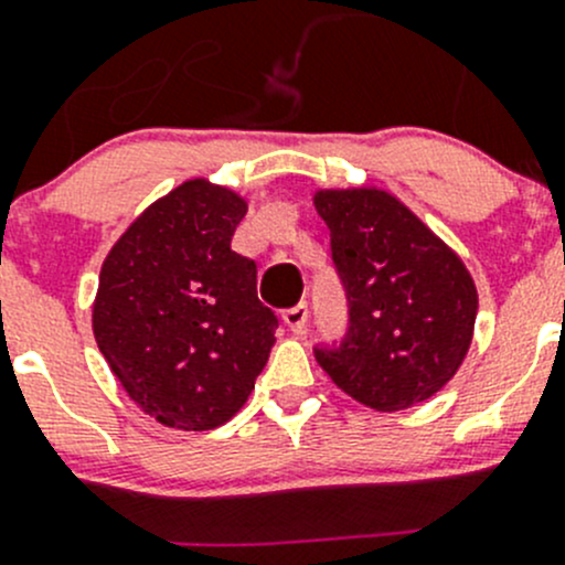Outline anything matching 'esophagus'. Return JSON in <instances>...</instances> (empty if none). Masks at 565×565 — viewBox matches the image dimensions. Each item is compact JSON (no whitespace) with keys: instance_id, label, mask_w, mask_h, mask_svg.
<instances>
[{"instance_id":"obj_1","label":"esophagus","mask_w":565,"mask_h":565,"mask_svg":"<svg viewBox=\"0 0 565 565\" xmlns=\"http://www.w3.org/2000/svg\"><path fill=\"white\" fill-rule=\"evenodd\" d=\"M284 322H287V328L292 330V333H303L306 322H309V306L300 303L295 306V309L284 311Z\"/></svg>"}]
</instances>
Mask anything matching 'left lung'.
Masks as SVG:
<instances>
[{"instance_id": "1", "label": "left lung", "mask_w": 565, "mask_h": 565, "mask_svg": "<svg viewBox=\"0 0 565 565\" xmlns=\"http://www.w3.org/2000/svg\"><path fill=\"white\" fill-rule=\"evenodd\" d=\"M315 207L350 300V335L335 352L317 350V363L377 413L426 402L472 344L478 289L470 270L385 188H317Z\"/></svg>"}]
</instances>
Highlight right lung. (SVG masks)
<instances>
[{
	"instance_id": "obj_1",
	"label": "right lung",
	"mask_w": 565,
	"mask_h": 565,
	"mask_svg": "<svg viewBox=\"0 0 565 565\" xmlns=\"http://www.w3.org/2000/svg\"><path fill=\"white\" fill-rule=\"evenodd\" d=\"M248 202L191 177L119 235L100 267L93 333L134 404L161 426L207 431L241 413L278 319L256 265L232 250Z\"/></svg>"
}]
</instances>
